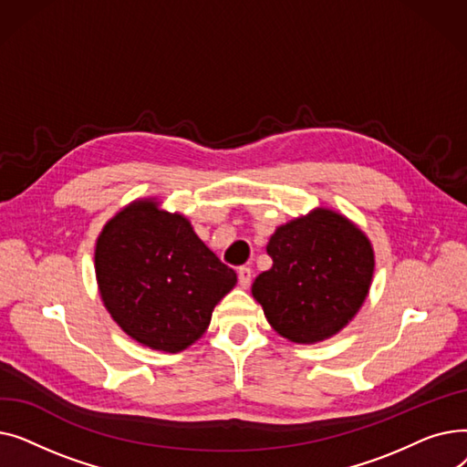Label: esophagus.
Returning <instances> with one entry per match:
<instances>
[{"instance_id":"1","label":"esophagus","mask_w":467,"mask_h":467,"mask_svg":"<svg viewBox=\"0 0 467 467\" xmlns=\"http://www.w3.org/2000/svg\"><path fill=\"white\" fill-rule=\"evenodd\" d=\"M252 276H254V271L250 266H240L238 268V282L242 287H248L252 284Z\"/></svg>"}]
</instances>
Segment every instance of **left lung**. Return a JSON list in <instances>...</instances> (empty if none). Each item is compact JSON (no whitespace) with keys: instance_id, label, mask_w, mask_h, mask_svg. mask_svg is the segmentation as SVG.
<instances>
[{"instance_id":"8db88e82","label":"left lung","mask_w":467,"mask_h":467,"mask_svg":"<svg viewBox=\"0 0 467 467\" xmlns=\"http://www.w3.org/2000/svg\"><path fill=\"white\" fill-rule=\"evenodd\" d=\"M273 266L252 293L282 337L310 345L345 327L369 291L375 255L367 236L331 210H314L276 229Z\"/></svg>"}]
</instances>
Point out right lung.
Here are the masks:
<instances>
[{
    "label": "right lung",
    "instance_id": "add662e5",
    "mask_svg": "<svg viewBox=\"0 0 467 467\" xmlns=\"http://www.w3.org/2000/svg\"><path fill=\"white\" fill-rule=\"evenodd\" d=\"M96 280L120 329L141 345L180 352L199 338L236 284L180 213L153 201L119 212L96 242Z\"/></svg>",
    "mask_w": 467,
    "mask_h": 467
}]
</instances>
